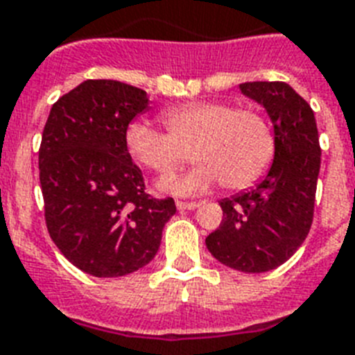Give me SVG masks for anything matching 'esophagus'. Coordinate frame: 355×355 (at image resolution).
<instances>
[{
	"label": "esophagus",
	"instance_id": "obj_1",
	"mask_svg": "<svg viewBox=\"0 0 355 355\" xmlns=\"http://www.w3.org/2000/svg\"><path fill=\"white\" fill-rule=\"evenodd\" d=\"M177 207L180 211H184V209H195V207H198V202H184V200H177Z\"/></svg>",
	"mask_w": 355,
	"mask_h": 355
}]
</instances>
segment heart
Returning a JSON list of instances; mask_svg holds the SVG:
<instances>
[{
    "label": "heart",
    "mask_w": 355,
    "mask_h": 355,
    "mask_svg": "<svg viewBox=\"0 0 355 355\" xmlns=\"http://www.w3.org/2000/svg\"><path fill=\"white\" fill-rule=\"evenodd\" d=\"M168 132L146 120L125 129V148L135 162L158 175H171L187 162L191 149L197 168L182 178H166L162 189L195 195L223 182L246 189L268 171L275 155V137L268 118L253 107H235L223 100L175 105L162 112Z\"/></svg>",
    "instance_id": "b5f03b06"
}]
</instances>
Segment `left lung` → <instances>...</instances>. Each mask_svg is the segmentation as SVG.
<instances>
[{"mask_svg": "<svg viewBox=\"0 0 355 355\" xmlns=\"http://www.w3.org/2000/svg\"><path fill=\"white\" fill-rule=\"evenodd\" d=\"M239 87L266 109L275 155L257 186L220 200L224 218L206 237V246L224 266L262 273L286 262L310 232L321 148L312 107L288 83L246 82Z\"/></svg>", "mask_w": 355, "mask_h": 355, "instance_id": "8db88e82", "label": "left lung"}]
</instances>
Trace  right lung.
Here are the masks:
<instances>
[{
    "instance_id": "right-lung-1",
    "label": "right lung",
    "mask_w": 355,
    "mask_h": 355,
    "mask_svg": "<svg viewBox=\"0 0 355 355\" xmlns=\"http://www.w3.org/2000/svg\"><path fill=\"white\" fill-rule=\"evenodd\" d=\"M149 107L146 91L87 80L53 105L40 146L45 223L58 250L94 277H122L157 255L173 198L146 193L125 129Z\"/></svg>"
}]
</instances>
